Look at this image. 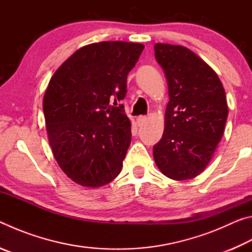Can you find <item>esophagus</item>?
<instances>
[{
  "mask_svg": "<svg viewBox=\"0 0 252 252\" xmlns=\"http://www.w3.org/2000/svg\"><path fill=\"white\" fill-rule=\"evenodd\" d=\"M147 120H148V118L146 116H140L136 118V125H138V126H141L147 122Z\"/></svg>",
  "mask_w": 252,
  "mask_h": 252,
  "instance_id": "1",
  "label": "esophagus"
}]
</instances>
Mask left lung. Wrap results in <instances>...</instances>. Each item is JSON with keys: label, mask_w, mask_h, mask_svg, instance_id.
<instances>
[{"label": "left lung", "mask_w": 252, "mask_h": 252, "mask_svg": "<svg viewBox=\"0 0 252 252\" xmlns=\"http://www.w3.org/2000/svg\"><path fill=\"white\" fill-rule=\"evenodd\" d=\"M155 53L168 81L170 100L153 158L165 177L188 180L206 169L222 138L228 118L225 92L216 72L191 50L157 43Z\"/></svg>", "instance_id": "8db88e82"}]
</instances>
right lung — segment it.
Wrapping results in <instances>:
<instances>
[{"label":"right lung","instance_id":"obj_1","mask_svg":"<svg viewBox=\"0 0 252 252\" xmlns=\"http://www.w3.org/2000/svg\"><path fill=\"white\" fill-rule=\"evenodd\" d=\"M143 44L104 41L76 50L51 78L43 97L50 147L71 180L99 188L114 180L131 143L123 105L126 76Z\"/></svg>","mask_w":252,"mask_h":252}]
</instances>
